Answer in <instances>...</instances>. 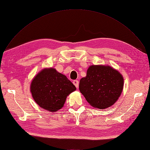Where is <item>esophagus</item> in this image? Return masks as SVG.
<instances>
[{"label": "esophagus", "mask_w": 150, "mask_h": 150, "mask_svg": "<svg viewBox=\"0 0 150 150\" xmlns=\"http://www.w3.org/2000/svg\"><path fill=\"white\" fill-rule=\"evenodd\" d=\"M73 83H74V84L75 86V87L76 88H79V81H78V80H74V81H73Z\"/></svg>", "instance_id": "obj_1"}]
</instances>
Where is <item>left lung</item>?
<instances>
[{
    "mask_svg": "<svg viewBox=\"0 0 150 150\" xmlns=\"http://www.w3.org/2000/svg\"><path fill=\"white\" fill-rule=\"evenodd\" d=\"M124 78L110 66L92 65L80 80L79 89L90 105L105 109L113 105L123 89Z\"/></svg>",
    "mask_w": 150,
    "mask_h": 150,
    "instance_id": "8db88e82",
    "label": "left lung"
}]
</instances>
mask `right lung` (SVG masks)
<instances>
[{
  "mask_svg": "<svg viewBox=\"0 0 150 150\" xmlns=\"http://www.w3.org/2000/svg\"><path fill=\"white\" fill-rule=\"evenodd\" d=\"M35 102L41 108L56 112L63 107L67 97L76 90L66 76L54 68H45L34 76L30 86Z\"/></svg>",
  "mask_w": 150,
  "mask_h": 150,
  "instance_id": "right-lung-1",
  "label": "right lung"
}]
</instances>
